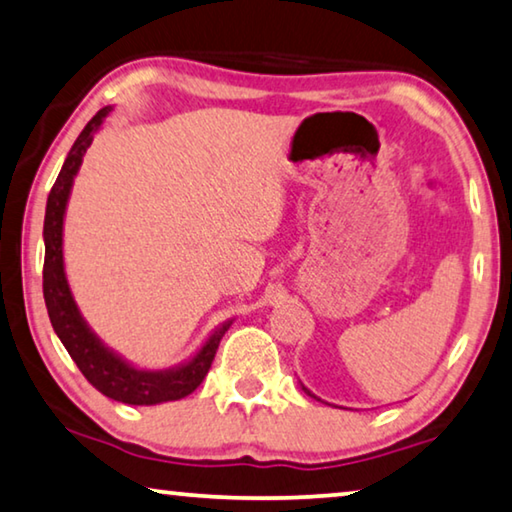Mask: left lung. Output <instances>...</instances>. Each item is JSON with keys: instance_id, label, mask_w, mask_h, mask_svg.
Listing matches in <instances>:
<instances>
[{"instance_id": "1", "label": "left lung", "mask_w": 512, "mask_h": 512, "mask_svg": "<svg viewBox=\"0 0 512 512\" xmlns=\"http://www.w3.org/2000/svg\"><path fill=\"white\" fill-rule=\"evenodd\" d=\"M300 389H302V391H304V393H306V396H311V398H316V400H320V398H318V396H316V393H313V391H309V389H306V387H304V384H302V382H300Z\"/></svg>"}]
</instances>
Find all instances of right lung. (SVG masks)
I'll return each mask as SVG.
<instances>
[{
	"instance_id": "1",
	"label": "right lung",
	"mask_w": 512,
	"mask_h": 512,
	"mask_svg": "<svg viewBox=\"0 0 512 512\" xmlns=\"http://www.w3.org/2000/svg\"><path fill=\"white\" fill-rule=\"evenodd\" d=\"M112 107H102L93 119L86 123L80 137L66 155L57 183L50 190L45 206V265H43V297L47 316L57 332L59 341L64 343L68 355L80 368L82 375L107 398L119 400L125 405H160L169 400H180L199 387L203 377L208 375L212 359L217 355L219 341L229 332L235 318H229L222 325L212 329V334L203 341L199 350L190 359L180 361L171 368L148 371L130 364L128 359L114 352L109 345L100 341V336L84 320L80 306H77L73 290L68 286L66 263H64V222L66 208L73 190L75 176L82 167L86 148L91 146L93 135L102 128Z\"/></svg>"
}]
</instances>
